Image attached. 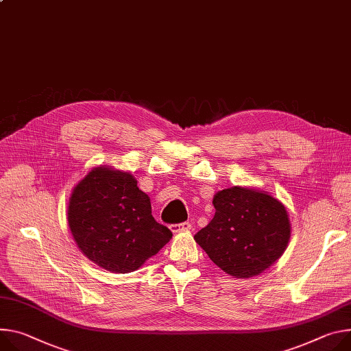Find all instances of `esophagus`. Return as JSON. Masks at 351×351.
I'll return each mask as SVG.
<instances>
[{
  "label": "esophagus",
  "mask_w": 351,
  "mask_h": 351,
  "mask_svg": "<svg viewBox=\"0 0 351 351\" xmlns=\"http://www.w3.org/2000/svg\"><path fill=\"white\" fill-rule=\"evenodd\" d=\"M190 230H192V222H189V221L182 222V224H173V226H171V231H172L173 234L184 232V231H190Z\"/></svg>",
  "instance_id": "34e87169"
}]
</instances>
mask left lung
Segmentation results:
<instances>
[{
    "mask_svg": "<svg viewBox=\"0 0 351 351\" xmlns=\"http://www.w3.org/2000/svg\"><path fill=\"white\" fill-rule=\"evenodd\" d=\"M213 204L215 214L195 241L221 270L249 278L281 258L291 224L278 199L259 189L232 186L217 192Z\"/></svg>",
    "mask_w": 351,
    "mask_h": 351,
    "instance_id": "1",
    "label": "left lung"
}]
</instances>
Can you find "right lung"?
<instances>
[{
  "label": "right lung",
  "instance_id": "add662e5",
  "mask_svg": "<svg viewBox=\"0 0 351 351\" xmlns=\"http://www.w3.org/2000/svg\"><path fill=\"white\" fill-rule=\"evenodd\" d=\"M67 219L84 256L110 273L140 269L172 238L154 219L136 178L106 165L93 168L73 189Z\"/></svg>",
  "mask_w": 351,
  "mask_h": 351
}]
</instances>
